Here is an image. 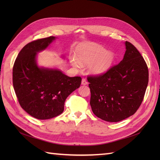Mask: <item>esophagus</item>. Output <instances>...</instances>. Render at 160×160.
I'll return each mask as SVG.
<instances>
[{"mask_svg": "<svg viewBox=\"0 0 160 160\" xmlns=\"http://www.w3.org/2000/svg\"><path fill=\"white\" fill-rule=\"evenodd\" d=\"M88 81H87V80L85 79H82V81H81V85H88Z\"/></svg>", "mask_w": 160, "mask_h": 160, "instance_id": "34e87169", "label": "esophagus"}]
</instances>
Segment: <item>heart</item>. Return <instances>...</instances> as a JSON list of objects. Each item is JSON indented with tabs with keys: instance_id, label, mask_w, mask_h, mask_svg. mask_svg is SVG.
Wrapping results in <instances>:
<instances>
[{
	"instance_id": "b5f03b06",
	"label": "heart",
	"mask_w": 160,
	"mask_h": 160,
	"mask_svg": "<svg viewBox=\"0 0 160 160\" xmlns=\"http://www.w3.org/2000/svg\"><path fill=\"white\" fill-rule=\"evenodd\" d=\"M115 55L113 52L106 51L104 47L93 42L81 45L76 51V57H71L69 62L75 69H81L82 65H88L90 73L102 75L112 66Z\"/></svg>"
}]
</instances>
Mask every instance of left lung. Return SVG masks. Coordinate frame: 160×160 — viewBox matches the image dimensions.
<instances>
[{"label":"left lung","mask_w":160,"mask_h":160,"mask_svg":"<svg viewBox=\"0 0 160 160\" xmlns=\"http://www.w3.org/2000/svg\"><path fill=\"white\" fill-rule=\"evenodd\" d=\"M125 52L119 64L105 73L89 76L90 105L93 113L109 122H118L136 112L148 87L146 61L132 43L125 42Z\"/></svg>","instance_id":"obj_1"}]
</instances>
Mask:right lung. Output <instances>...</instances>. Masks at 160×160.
<instances>
[{"label": "right lung", "instance_id": "obj_1", "mask_svg": "<svg viewBox=\"0 0 160 160\" xmlns=\"http://www.w3.org/2000/svg\"><path fill=\"white\" fill-rule=\"evenodd\" d=\"M55 39L49 37L28 43L19 52L12 69V83L19 104L38 119L61 114L65 99L81 83L80 77H70L58 69L37 65V53Z\"/></svg>", "mask_w": 160, "mask_h": 160}]
</instances>
